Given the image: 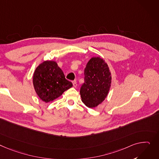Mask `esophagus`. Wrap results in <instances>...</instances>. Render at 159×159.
Segmentation results:
<instances>
[{
  "mask_svg": "<svg viewBox=\"0 0 159 159\" xmlns=\"http://www.w3.org/2000/svg\"><path fill=\"white\" fill-rule=\"evenodd\" d=\"M72 82H73V87H75V88H76V87H77V82H76L75 80H74V81H73Z\"/></svg>",
  "mask_w": 159,
  "mask_h": 159,
  "instance_id": "34e87169",
  "label": "esophagus"
}]
</instances>
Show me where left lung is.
Masks as SVG:
<instances>
[{
    "label": "left lung",
    "instance_id": "left-lung-1",
    "mask_svg": "<svg viewBox=\"0 0 159 159\" xmlns=\"http://www.w3.org/2000/svg\"><path fill=\"white\" fill-rule=\"evenodd\" d=\"M111 84V74L105 61L92 57L84 69V82L80 90L82 101L88 107L93 108L107 97Z\"/></svg>",
    "mask_w": 159,
    "mask_h": 159
}]
</instances>
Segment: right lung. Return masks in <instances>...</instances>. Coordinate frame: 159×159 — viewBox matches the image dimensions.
<instances>
[{
  "instance_id": "right-lung-1",
  "label": "right lung",
  "mask_w": 159,
  "mask_h": 159,
  "mask_svg": "<svg viewBox=\"0 0 159 159\" xmlns=\"http://www.w3.org/2000/svg\"><path fill=\"white\" fill-rule=\"evenodd\" d=\"M33 84L38 97L47 103L56 99L73 86L57 63L51 61H44L36 68Z\"/></svg>"
}]
</instances>
